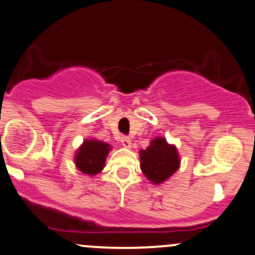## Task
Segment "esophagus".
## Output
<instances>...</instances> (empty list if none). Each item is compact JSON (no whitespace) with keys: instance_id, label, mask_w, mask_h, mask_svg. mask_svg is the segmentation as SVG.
I'll list each match as a JSON object with an SVG mask.
<instances>
[{"instance_id":"1","label":"esophagus","mask_w":255,"mask_h":255,"mask_svg":"<svg viewBox=\"0 0 255 255\" xmlns=\"http://www.w3.org/2000/svg\"><path fill=\"white\" fill-rule=\"evenodd\" d=\"M120 142H122V146L125 147V148H130L131 147V139L128 137V136H123L120 138Z\"/></svg>"}]
</instances>
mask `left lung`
<instances>
[{"mask_svg":"<svg viewBox=\"0 0 255 255\" xmlns=\"http://www.w3.org/2000/svg\"><path fill=\"white\" fill-rule=\"evenodd\" d=\"M139 160L142 172L154 185L166 181L180 166L176 147L164 137L153 138L146 149L139 150Z\"/></svg>","mask_w":255,"mask_h":255,"instance_id":"8db88e82","label":"left lung"}]
</instances>
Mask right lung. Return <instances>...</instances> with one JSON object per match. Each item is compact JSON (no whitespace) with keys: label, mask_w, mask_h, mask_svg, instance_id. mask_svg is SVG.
I'll use <instances>...</instances> for the list:
<instances>
[{"label":"right lung","mask_w":255,"mask_h":255,"mask_svg":"<svg viewBox=\"0 0 255 255\" xmlns=\"http://www.w3.org/2000/svg\"><path fill=\"white\" fill-rule=\"evenodd\" d=\"M111 150V144L91 138L85 139L80 148L76 150L75 165L84 174L94 176L105 168L106 158Z\"/></svg>","instance_id":"obj_1"}]
</instances>
